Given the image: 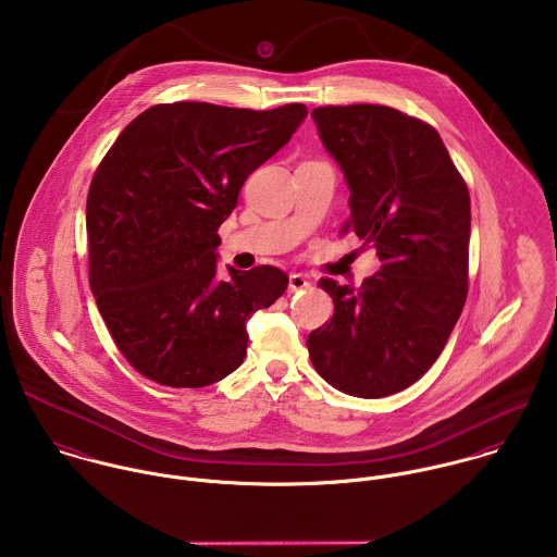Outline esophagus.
<instances>
[{"instance_id": "1", "label": "esophagus", "mask_w": 557, "mask_h": 557, "mask_svg": "<svg viewBox=\"0 0 557 557\" xmlns=\"http://www.w3.org/2000/svg\"><path fill=\"white\" fill-rule=\"evenodd\" d=\"M311 283L305 274H289V292H300V289H309Z\"/></svg>"}]
</instances>
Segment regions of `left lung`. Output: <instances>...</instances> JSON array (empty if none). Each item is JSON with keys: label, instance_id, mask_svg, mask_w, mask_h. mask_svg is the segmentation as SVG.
<instances>
[{"label": "left lung", "instance_id": "1", "mask_svg": "<svg viewBox=\"0 0 557 557\" xmlns=\"http://www.w3.org/2000/svg\"><path fill=\"white\" fill-rule=\"evenodd\" d=\"M350 189L346 228L382 261L357 289L324 278L335 302L315 329L318 373L355 397H384L417 382L443 352L467 300L471 200L438 132L386 106L311 112Z\"/></svg>", "mask_w": 557, "mask_h": 557}]
</instances>
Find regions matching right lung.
Listing matches in <instances>:
<instances>
[{"mask_svg":"<svg viewBox=\"0 0 557 557\" xmlns=\"http://www.w3.org/2000/svg\"><path fill=\"white\" fill-rule=\"evenodd\" d=\"M307 119L198 101L145 110L99 164L86 202L90 289L132 368L164 386L198 388L246 357L248 320L287 289L274 265L215 276L218 226L246 177Z\"/></svg>","mask_w":557,"mask_h":557,"instance_id":"add662e5","label":"right lung"}]
</instances>
